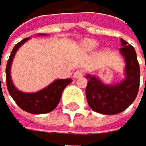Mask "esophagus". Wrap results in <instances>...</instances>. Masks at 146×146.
Wrapping results in <instances>:
<instances>
[{"instance_id":"obj_1","label":"esophagus","mask_w":146,"mask_h":146,"mask_svg":"<svg viewBox=\"0 0 146 146\" xmlns=\"http://www.w3.org/2000/svg\"><path fill=\"white\" fill-rule=\"evenodd\" d=\"M84 74V70H77L74 74V77L75 79L77 78H81V77H83Z\"/></svg>"}]
</instances>
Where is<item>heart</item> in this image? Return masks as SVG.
<instances>
[{
    "mask_svg": "<svg viewBox=\"0 0 146 146\" xmlns=\"http://www.w3.org/2000/svg\"><path fill=\"white\" fill-rule=\"evenodd\" d=\"M84 45L86 49H88V50H92V49H94L96 47L97 45V42L94 40H86V41L84 42Z\"/></svg>",
    "mask_w": 146,
    "mask_h": 146,
    "instance_id": "obj_1",
    "label": "heart"
}]
</instances>
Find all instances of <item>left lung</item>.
<instances>
[{"label":"left lung","mask_w":146,"mask_h":146,"mask_svg":"<svg viewBox=\"0 0 146 146\" xmlns=\"http://www.w3.org/2000/svg\"><path fill=\"white\" fill-rule=\"evenodd\" d=\"M120 49L126 62V78L121 84L104 85L94 76L87 75L86 99L93 111L103 114H116L127 109L135 100L140 85V66L135 48L121 39Z\"/></svg>","instance_id":"8db88e82"}]
</instances>
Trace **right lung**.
<instances>
[{"mask_svg":"<svg viewBox=\"0 0 146 146\" xmlns=\"http://www.w3.org/2000/svg\"><path fill=\"white\" fill-rule=\"evenodd\" d=\"M27 40H29V38H25L16 44L14 48L13 49V51H11L8 62H7V65H6L7 88H8L9 94L14 100V102L23 111L34 114L47 113L52 112V110H54L56 108L59 102H60L62 91L71 83L72 80L71 79L56 80L45 89L33 94H25L16 89L14 87V85L13 84V82L11 80V74H10L11 64V62H13V58L15 55V52H17L19 47L22 44H23Z\"/></svg>","mask_w":146,"mask_h":146,"instance_id":"obj_1","label":"right lung"}]
</instances>
